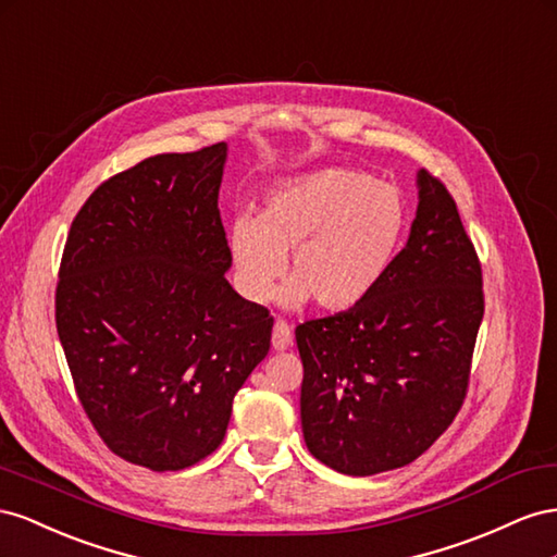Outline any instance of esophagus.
<instances>
[{
	"label": "esophagus",
	"instance_id": "obj_1",
	"mask_svg": "<svg viewBox=\"0 0 557 557\" xmlns=\"http://www.w3.org/2000/svg\"><path fill=\"white\" fill-rule=\"evenodd\" d=\"M294 341V331L287 322L277 320L275 326H273V347L277 349V352H282V349H287Z\"/></svg>",
	"mask_w": 557,
	"mask_h": 557
}]
</instances>
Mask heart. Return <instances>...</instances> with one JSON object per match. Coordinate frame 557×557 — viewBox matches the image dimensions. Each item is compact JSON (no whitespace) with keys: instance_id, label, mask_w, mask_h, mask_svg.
Instances as JSON below:
<instances>
[{"instance_id":"1","label":"heart","mask_w":557,"mask_h":557,"mask_svg":"<svg viewBox=\"0 0 557 557\" xmlns=\"http://www.w3.org/2000/svg\"><path fill=\"white\" fill-rule=\"evenodd\" d=\"M408 226L401 190L347 168H322L268 188L259 219L240 216L228 233L240 292L268 304L287 270L284 306L308 298L326 312L367 300L399 251Z\"/></svg>"}]
</instances>
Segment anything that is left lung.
<instances>
[{
	"instance_id": "obj_1",
	"label": "left lung",
	"mask_w": 557,
	"mask_h": 557,
	"mask_svg": "<svg viewBox=\"0 0 557 557\" xmlns=\"http://www.w3.org/2000/svg\"><path fill=\"white\" fill-rule=\"evenodd\" d=\"M483 275L448 188L418 172L406 247L363 304L296 326L308 450L347 475L418 459L465 404Z\"/></svg>"
}]
</instances>
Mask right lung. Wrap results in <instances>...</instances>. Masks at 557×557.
<instances>
[{"label":"right lung","mask_w":557,"mask_h":557,"mask_svg":"<svg viewBox=\"0 0 557 557\" xmlns=\"http://www.w3.org/2000/svg\"><path fill=\"white\" fill-rule=\"evenodd\" d=\"M226 145L158 153L92 190L72 221L55 326L107 448L180 471L224 441L273 317L237 294L219 214Z\"/></svg>","instance_id":"1"}]
</instances>
